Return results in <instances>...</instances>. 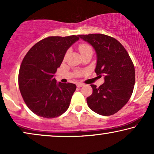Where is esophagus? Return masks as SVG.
<instances>
[{
	"mask_svg": "<svg viewBox=\"0 0 154 154\" xmlns=\"http://www.w3.org/2000/svg\"><path fill=\"white\" fill-rule=\"evenodd\" d=\"M76 86L78 88H81L84 86V84L83 83H76Z\"/></svg>",
	"mask_w": 154,
	"mask_h": 154,
	"instance_id": "34e87169",
	"label": "esophagus"
}]
</instances>
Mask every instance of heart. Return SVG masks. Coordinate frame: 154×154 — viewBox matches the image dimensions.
<instances>
[{
  "instance_id": "1",
  "label": "heart",
  "mask_w": 154,
  "mask_h": 154,
  "mask_svg": "<svg viewBox=\"0 0 154 154\" xmlns=\"http://www.w3.org/2000/svg\"><path fill=\"white\" fill-rule=\"evenodd\" d=\"M79 49L80 50V52H81V53H83V52L87 51V50H88L91 49V47H90L89 45H88V44L81 43V44H80L79 46Z\"/></svg>"
}]
</instances>
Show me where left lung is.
I'll list each match as a JSON object with an SVG mask.
<instances>
[{
	"label": "left lung",
	"instance_id": "left-lung-1",
	"mask_svg": "<svg viewBox=\"0 0 154 154\" xmlns=\"http://www.w3.org/2000/svg\"><path fill=\"white\" fill-rule=\"evenodd\" d=\"M95 50L98 77L104 76L99 88L90 85L92 93L87 98L89 108L100 115L111 116L127 104L133 92L135 71L132 60L122 44L101 33L79 35Z\"/></svg>",
	"mask_w": 154,
	"mask_h": 154
}]
</instances>
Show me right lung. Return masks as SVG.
<instances>
[{
  "instance_id": "add662e5",
  "label": "right lung",
  "mask_w": 154,
  "mask_h": 154,
  "mask_svg": "<svg viewBox=\"0 0 154 154\" xmlns=\"http://www.w3.org/2000/svg\"><path fill=\"white\" fill-rule=\"evenodd\" d=\"M79 35L50 36L35 43L23 59L19 71V88L30 110L41 117L52 119L68 109L76 85L57 83L54 73L67 50Z\"/></svg>"
}]
</instances>
